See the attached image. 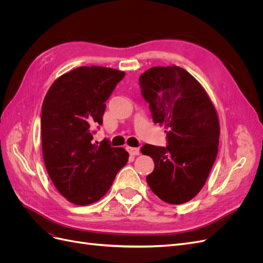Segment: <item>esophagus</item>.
<instances>
[{
  "label": "esophagus",
  "mask_w": 263,
  "mask_h": 263,
  "mask_svg": "<svg viewBox=\"0 0 263 263\" xmlns=\"http://www.w3.org/2000/svg\"><path fill=\"white\" fill-rule=\"evenodd\" d=\"M127 151H128L130 156H137L139 155V148H134V147H126Z\"/></svg>",
  "instance_id": "34e87169"
}]
</instances>
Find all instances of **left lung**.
Returning a JSON list of instances; mask_svg holds the SVG:
<instances>
[{
  "label": "left lung",
  "instance_id": "8db88e82",
  "mask_svg": "<svg viewBox=\"0 0 263 263\" xmlns=\"http://www.w3.org/2000/svg\"><path fill=\"white\" fill-rule=\"evenodd\" d=\"M154 122L163 125L168 146L145 145L155 169L146 180L165 203H186L204 186L218 153L219 119L202 84L176 65L154 67L139 77Z\"/></svg>",
  "mask_w": 263,
  "mask_h": 263
}]
</instances>
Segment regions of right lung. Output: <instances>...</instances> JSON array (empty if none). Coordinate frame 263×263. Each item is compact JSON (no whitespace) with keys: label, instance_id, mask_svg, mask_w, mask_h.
Here are the masks:
<instances>
[{"label":"right lung","instance_id":"1","mask_svg":"<svg viewBox=\"0 0 263 263\" xmlns=\"http://www.w3.org/2000/svg\"><path fill=\"white\" fill-rule=\"evenodd\" d=\"M124 76L112 68L79 67L60 76L44 99V162L53 185L70 203L99 201L128 161L122 147L92 144V127L102 125L105 102Z\"/></svg>","mask_w":263,"mask_h":263}]
</instances>
